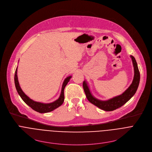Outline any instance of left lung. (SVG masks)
<instances>
[{
	"mask_svg": "<svg viewBox=\"0 0 152 152\" xmlns=\"http://www.w3.org/2000/svg\"><path fill=\"white\" fill-rule=\"evenodd\" d=\"M131 58H132L134 68V77L133 81L131 85L129 86V87L121 95L114 97L107 100L103 101L95 98L92 95L87 83L84 80L83 82V90L86 94V97L90 102L103 111H112L122 106L132 97V96L135 94L138 87L140 80V74L135 58L132 55H131Z\"/></svg>",
	"mask_w": 152,
	"mask_h": 152,
	"instance_id": "obj_1",
	"label": "left lung"
}]
</instances>
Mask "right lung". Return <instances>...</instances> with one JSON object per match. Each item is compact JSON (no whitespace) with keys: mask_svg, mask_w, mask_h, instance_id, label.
Masks as SVG:
<instances>
[{"mask_svg":"<svg viewBox=\"0 0 152 152\" xmlns=\"http://www.w3.org/2000/svg\"><path fill=\"white\" fill-rule=\"evenodd\" d=\"M72 76H69L67 78L65 79L62 86V89H61V92L59 97L58 99L56 100L49 103H43L41 102H38L34 101L33 100L31 99L28 96H26L24 92L22 91V90L21 89L19 82L18 80V77H17V67L15 70V75H14V83L15 85V88L17 91V93L20 95V97L22 99V100L29 106H30L32 110L34 111L39 113H49L54 110L56 109L57 107L60 106L64 102V88L66 87V86L67 85V83L69 82L70 78Z\"/></svg>","mask_w":152,"mask_h":152,"instance_id":"1","label":"right lung"}]
</instances>
